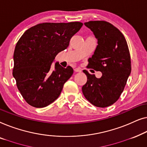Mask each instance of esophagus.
<instances>
[{"label": "esophagus", "mask_w": 147, "mask_h": 147, "mask_svg": "<svg viewBox=\"0 0 147 147\" xmlns=\"http://www.w3.org/2000/svg\"><path fill=\"white\" fill-rule=\"evenodd\" d=\"M74 71L75 72H78V73H80L81 72V69H80V68H75V69H74Z\"/></svg>", "instance_id": "obj_1"}]
</instances>
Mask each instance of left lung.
<instances>
[{
	"label": "left lung",
	"mask_w": 147,
	"mask_h": 147,
	"mask_svg": "<svg viewBox=\"0 0 147 147\" xmlns=\"http://www.w3.org/2000/svg\"><path fill=\"white\" fill-rule=\"evenodd\" d=\"M84 25L93 32L98 40L87 67L101 72L102 76L97 78L84 70L87 81L82 86V93L95 107L105 108L117 102L131 74L129 47L122 32L108 22L95 20L84 22Z\"/></svg>",
	"instance_id": "left-lung-1"
}]
</instances>
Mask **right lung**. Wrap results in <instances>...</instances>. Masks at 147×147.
I'll use <instances>...</instances> for the list:
<instances>
[{"mask_svg":"<svg viewBox=\"0 0 147 147\" xmlns=\"http://www.w3.org/2000/svg\"><path fill=\"white\" fill-rule=\"evenodd\" d=\"M82 22H44L26 30L16 43L12 75L20 94L30 106L42 108L53 102L64 84L73 74V68L56 63L57 54L69 47Z\"/></svg>","mask_w":147,"mask_h":147,"instance_id":"add662e5","label":"right lung"}]
</instances>
